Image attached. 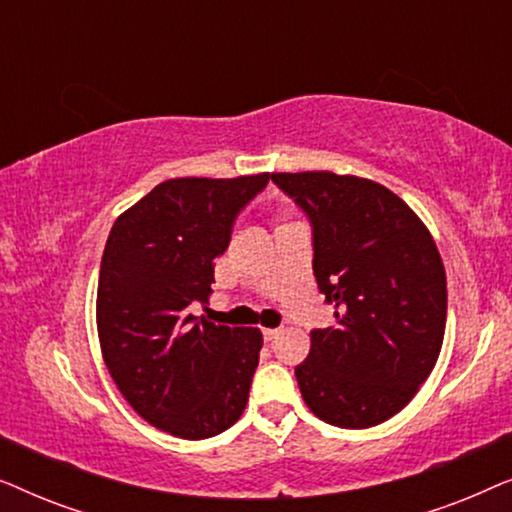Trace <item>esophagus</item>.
I'll return each instance as SVG.
<instances>
[{"label":"esophagus","instance_id":"esophagus-1","mask_svg":"<svg viewBox=\"0 0 512 512\" xmlns=\"http://www.w3.org/2000/svg\"><path fill=\"white\" fill-rule=\"evenodd\" d=\"M279 333H282V326H279V328H263V335H265V340H272V338H277Z\"/></svg>","mask_w":512,"mask_h":512}]
</instances>
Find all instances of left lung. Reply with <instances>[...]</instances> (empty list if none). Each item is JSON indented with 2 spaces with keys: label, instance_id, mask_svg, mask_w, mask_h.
Wrapping results in <instances>:
<instances>
[{
  "label": "left lung",
  "instance_id": "8db88e82",
  "mask_svg": "<svg viewBox=\"0 0 512 512\" xmlns=\"http://www.w3.org/2000/svg\"><path fill=\"white\" fill-rule=\"evenodd\" d=\"M310 216L314 277L335 326L312 331L296 380L314 415L368 429L408 405L445 338L447 277L424 221L387 186L335 172H275Z\"/></svg>",
  "mask_w": 512,
  "mask_h": 512
}]
</instances>
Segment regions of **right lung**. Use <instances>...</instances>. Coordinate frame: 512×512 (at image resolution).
Listing matches in <instances>:
<instances>
[{"label":"right lung","instance_id":"1","mask_svg":"<svg viewBox=\"0 0 512 512\" xmlns=\"http://www.w3.org/2000/svg\"><path fill=\"white\" fill-rule=\"evenodd\" d=\"M268 179H167L109 233L95 305L104 366L132 410L170 436H219L247 408L263 333L198 319L188 305L212 296L235 216Z\"/></svg>","mask_w":512,"mask_h":512}]
</instances>
